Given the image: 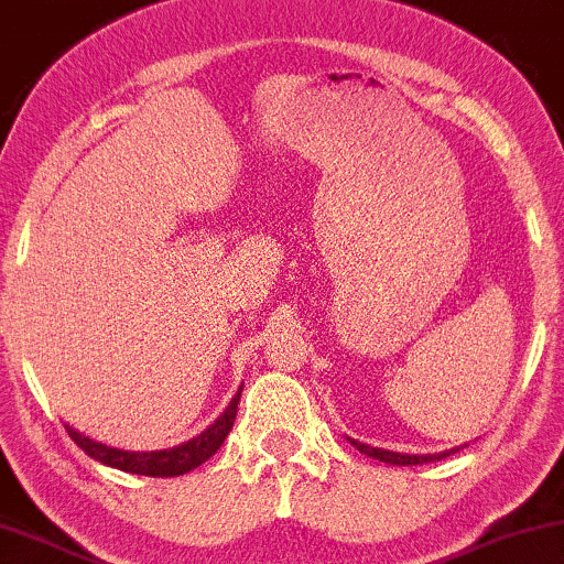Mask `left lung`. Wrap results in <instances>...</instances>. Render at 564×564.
<instances>
[{
    "mask_svg": "<svg viewBox=\"0 0 564 564\" xmlns=\"http://www.w3.org/2000/svg\"><path fill=\"white\" fill-rule=\"evenodd\" d=\"M348 443L356 447V451H361L364 455H369L373 460H381V463H389V465H422V463H435V460H443L447 455L458 453L460 447H453V451H443V453H427V455H410V453H394V451H383V447H371L366 443H358V440L348 437ZM465 447V445H463Z\"/></svg>",
    "mask_w": 564,
    "mask_h": 564,
    "instance_id": "1",
    "label": "left lung"
}]
</instances>
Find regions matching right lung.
Wrapping results in <instances>:
<instances>
[{
    "label": "right lung",
    "mask_w": 564,
    "mask_h": 564,
    "mask_svg": "<svg viewBox=\"0 0 564 564\" xmlns=\"http://www.w3.org/2000/svg\"><path fill=\"white\" fill-rule=\"evenodd\" d=\"M241 389H243V383L234 394L231 404L226 406L221 417H218L214 424H208L200 435H195L193 440H187V443H183V445L170 447V451H150V453L119 451V447L96 443V440L86 437L84 432L73 430L70 424H65V430H68L70 440L80 447V451H84L86 455H91L94 460L111 465V468L137 473V476H152V478L183 476V473L198 468L200 463H206L210 455H216L218 447L224 445V440L228 437V432H231V427H234L236 410H239Z\"/></svg>",
    "instance_id": "1"
}]
</instances>
